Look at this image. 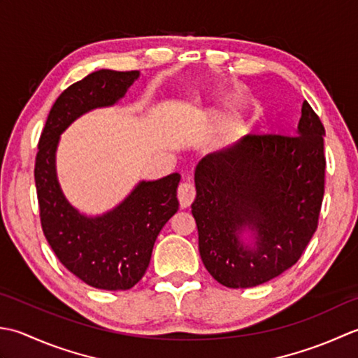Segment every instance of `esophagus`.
I'll list each match as a JSON object with an SVG mask.
<instances>
[{
    "mask_svg": "<svg viewBox=\"0 0 358 358\" xmlns=\"http://www.w3.org/2000/svg\"><path fill=\"white\" fill-rule=\"evenodd\" d=\"M196 198V188L192 184V182H184V184H180L178 188V199L182 208H187L193 203Z\"/></svg>",
    "mask_w": 358,
    "mask_h": 358,
    "instance_id": "1",
    "label": "esophagus"
}]
</instances>
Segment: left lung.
Listing matches in <instances>:
<instances>
[{
  "mask_svg": "<svg viewBox=\"0 0 358 358\" xmlns=\"http://www.w3.org/2000/svg\"><path fill=\"white\" fill-rule=\"evenodd\" d=\"M324 127L304 101L295 134H249L196 166L199 253L230 289L259 286L301 258L324 194ZM250 229L253 245L240 233Z\"/></svg>",
  "mask_w": 358,
  "mask_h": 358,
  "instance_id": "obj_1",
  "label": "left lung"
}]
</instances>
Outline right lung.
<instances>
[{
    "mask_svg": "<svg viewBox=\"0 0 358 358\" xmlns=\"http://www.w3.org/2000/svg\"><path fill=\"white\" fill-rule=\"evenodd\" d=\"M138 76V71L100 69L64 90L50 108L35 157L41 229L50 249L77 278L103 290H127L142 280L159 231L179 210L180 176L138 182L117 207L90 217L64 198L55 151L72 122L91 109L117 103Z\"/></svg>",
    "mask_w": 358,
    "mask_h": 358,
    "instance_id": "obj_1",
    "label": "right lung"
}]
</instances>
